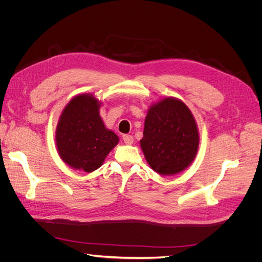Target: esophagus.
<instances>
[{
    "mask_svg": "<svg viewBox=\"0 0 262 262\" xmlns=\"http://www.w3.org/2000/svg\"><path fill=\"white\" fill-rule=\"evenodd\" d=\"M122 139H123L125 144H129L130 145V144L133 143V137L130 136V134H124V136L122 137Z\"/></svg>",
    "mask_w": 262,
    "mask_h": 262,
    "instance_id": "1",
    "label": "esophagus"
}]
</instances>
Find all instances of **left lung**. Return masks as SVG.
I'll use <instances>...</instances> for the list:
<instances>
[{
  "instance_id": "8db88e82",
  "label": "left lung",
  "mask_w": 262,
  "mask_h": 262,
  "mask_svg": "<svg viewBox=\"0 0 262 262\" xmlns=\"http://www.w3.org/2000/svg\"><path fill=\"white\" fill-rule=\"evenodd\" d=\"M148 165L161 175H175L194 160L199 133L181 100L165 98L149 108L140 141Z\"/></svg>"
}]
</instances>
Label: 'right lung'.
<instances>
[{"mask_svg": "<svg viewBox=\"0 0 262 262\" xmlns=\"http://www.w3.org/2000/svg\"><path fill=\"white\" fill-rule=\"evenodd\" d=\"M55 141L63 161L75 169L91 172L100 167L119 138L105 128L98 101L91 95H80L63 110Z\"/></svg>", "mask_w": 262, "mask_h": 262, "instance_id": "add662e5", "label": "right lung"}]
</instances>
